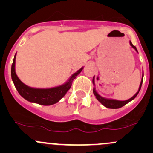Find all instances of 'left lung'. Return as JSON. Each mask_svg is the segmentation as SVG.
<instances>
[{
  "mask_svg": "<svg viewBox=\"0 0 153 153\" xmlns=\"http://www.w3.org/2000/svg\"><path fill=\"white\" fill-rule=\"evenodd\" d=\"M129 44H130V45L131 46V47H132V48H134V50H135V51H136V52L138 53V51H137V50L136 47L134 46V45H132V43H131V42H129ZM143 76H144V73H143L142 80H141V82H140V87H139V89H138L137 92L136 94H135L134 96H132V97L130 98V99H129L126 100V101H119V100H116V99H106V98L102 97V96H100V95L98 94L97 91H96V88H95L94 76V78H93V84H94V89H93V92H94V94L95 95V96H96V99H97L98 101H99V102L101 103V104H103L105 107H106V108H121V107L125 106V105L127 104V103H128L129 102H130L131 101H132V100L134 99L137 96L139 91H140V89H141L142 84H143Z\"/></svg>",
  "mask_w": 153,
  "mask_h": 153,
  "instance_id": "8db88e82",
  "label": "left lung"
}]
</instances>
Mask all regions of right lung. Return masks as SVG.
Instances as JSON below:
<instances>
[{"label": "right lung", "mask_w": 153, "mask_h": 153, "mask_svg": "<svg viewBox=\"0 0 153 153\" xmlns=\"http://www.w3.org/2000/svg\"><path fill=\"white\" fill-rule=\"evenodd\" d=\"M16 56V53L14 56L11 66V78L16 88L18 91L19 94L26 101L43 106H50L54 104L64 97L66 93L71 88L73 80L83 69V67H82L76 73H73L71 75L68 81L59 86L50 88H36L25 85L18 78L15 70Z\"/></svg>", "instance_id": "add662e5"}]
</instances>
